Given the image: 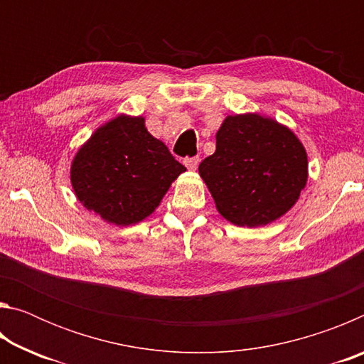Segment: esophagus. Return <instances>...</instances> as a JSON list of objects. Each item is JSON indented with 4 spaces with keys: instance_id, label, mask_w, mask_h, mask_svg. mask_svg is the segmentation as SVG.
<instances>
[{
    "instance_id": "1",
    "label": "esophagus",
    "mask_w": 364,
    "mask_h": 364,
    "mask_svg": "<svg viewBox=\"0 0 364 364\" xmlns=\"http://www.w3.org/2000/svg\"><path fill=\"white\" fill-rule=\"evenodd\" d=\"M184 165H186L189 170H196L197 165H199V157H186L184 159Z\"/></svg>"
}]
</instances>
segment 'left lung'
<instances>
[{
    "label": "left lung",
    "mask_w": 364,
    "mask_h": 364,
    "mask_svg": "<svg viewBox=\"0 0 364 364\" xmlns=\"http://www.w3.org/2000/svg\"><path fill=\"white\" fill-rule=\"evenodd\" d=\"M199 173L228 221L255 228L291 210L306 184L308 160L299 138L273 119L228 115Z\"/></svg>",
    "instance_id": "left-lung-1"
}]
</instances>
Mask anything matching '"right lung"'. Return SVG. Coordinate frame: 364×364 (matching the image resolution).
Instances as JSON below:
<instances>
[{
  "instance_id": "right-lung-1",
  "label": "right lung",
  "mask_w": 364,
  "mask_h": 364,
  "mask_svg": "<svg viewBox=\"0 0 364 364\" xmlns=\"http://www.w3.org/2000/svg\"><path fill=\"white\" fill-rule=\"evenodd\" d=\"M183 171L168 147L146 130L143 117L120 115L77 152L70 181L88 210L128 226L149 217Z\"/></svg>"
}]
</instances>
